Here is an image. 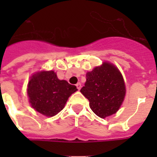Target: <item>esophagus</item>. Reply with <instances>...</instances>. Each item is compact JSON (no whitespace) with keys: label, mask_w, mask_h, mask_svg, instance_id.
I'll return each instance as SVG.
<instances>
[{"label":"esophagus","mask_w":157,"mask_h":157,"mask_svg":"<svg viewBox=\"0 0 157 157\" xmlns=\"http://www.w3.org/2000/svg\"><path fill=\"white\" fill-rule=\"evenodd\" d=\"M76 87H77V89H78V90H79L80 89H81V87H82L81 83H80V82H78L77 84H76Z\"/></svg>","instance_id":"obj_1"}]
</instances>
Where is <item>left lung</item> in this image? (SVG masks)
I'll use <instances>...</instances> for the list:
<instances>
[{
	"label": "left lung",
	"instance_id": "1",
	"mask_svg": "<svg viewBox=\"0 0 157 157\" xmlns=\"http://www.w3.org/2000/svg\"><path fill=\"white\" fill-rule=\"evenodd\" d=\"M85 86L80 92L90 101V107L101 118L115 114L123 101L126 88L123 76L114 65L104 63L86 74Z\"/></svg>",
	"mask_w": 157,
	"mask_h": 157
}]
</instances>
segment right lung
Returning a JSON list of instances; mask_svg holds the SVG:
<instances>
[{"instance_id": "right-lung-1", "label": "right lung", "mask_w": 157, "mask_h": 157, "mask_svg": "<svg viewBox=\"0 0 157 157\" xmlns=\"http://www.w3.org/2000/svg\"><path fill=\"white\" fill-rule=\"evenodd\" d=\"M75 86L59 80L56 73L39 72L32 76L28 82L27 94L31 106L46 116H53L63 109L67 101L77 91Z\"/></svg>"}]
</instances>
